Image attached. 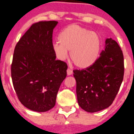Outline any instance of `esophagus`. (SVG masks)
<instances>
[{"label": "esophagus", "instance_id": "obj_1", "mask_svg": "<svg viewBox=\"0 0 134 134\" xmlns=\"http://www.w3.org/2000/svg\"><path fill=\"white\" fill-rule=\"evenodd\" d=\"M72 73H73V70L70 68H68V70H67L68 75H71Z\"/></svg>", "mask_w": 134, "mask_h": 134}]
</instances>
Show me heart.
Wrapping results in <instances>:
<instances>
[{"label":"heart","mask_w":134,"mask_h":134,"mask_svg":"<svg viewBox=\"0 0 134 134\" xmlns=\"http://www.w3.org/2000/svg\"><path fill=\"white\" fill-rule=\"evenodd\" d=\"M59 41L53 44V50L59 59L64 61L70 57L75 65L87 68L98 59L102 49V40L95 32L73 24L60 32Z\"/></svg>","instance_id":"obj_1"}]
</instances>
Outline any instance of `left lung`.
I'll use <instances>...</instances> for the list:
<instances>
[{
	"instance_id": "obj_1",
	"label": "left lung",
	"mask_w": 134,
	"mask_h": 134,
	"mask_svg": "<svg viewBox=\"0 0 134 134\" xmlns=\"http://www.w3.org/2000/svg\"><path fill=\"white\" fill-rule=\"evenodd\" d=\"M123 52L115 40L107 38L105 48L91 66L73 70L79 105L89 113L109 107L118 93L124 76Z\"/></svg>"
}]
</instances>
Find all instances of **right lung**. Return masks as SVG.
<instances>
[{
    "label": "right lung",
    "mask_w": 134,
    "mask_h": 134,
    "mask_svg": "<svg viewBox=\"0 0 134 134\" xmlns=\"http://www.w3.org/2000/svg\"><path fill=\"white\" fill-rule=\"evenodd\" d=\"M56 21L34 23L15 46L11 66L14 89L21 104L30 110L53 108L59 89L66 77L67 64L56 60L53 29Z\"/></svg>",
    "instance_id": "add662e5"
}]
</instances>
